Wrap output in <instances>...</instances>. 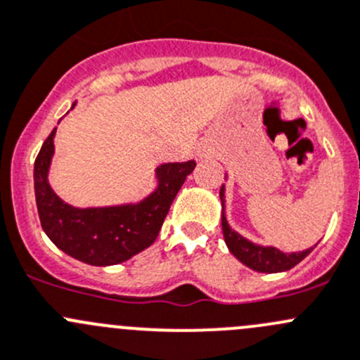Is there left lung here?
<instances>
[{
  "mask_svg": "<svg viewBox=\"0 0 360 360\" xmlns=\"http://www.w3.org/2000/svg\"><path fill=\"white\" fill-rule=\"evenodd\" d=\"M219 198H221V229H223V237H225V243L229 246L230 253L237 258V260L243 262L246 267L253 269L257 273H283L288 269L295 267L301 260H304L309 253L313 251V248H308L304 251H295V253H283L278 248L273 246H260V244H255L251 240L244 239L240 233H237L236 230L230 229L229 221L225 218V186H221L219 190Z\"/></svg>",
  "mask_w": 360,
  "mask_h": 360,
  "instance_id": "obj_1",
  "label": "left lung"
}]
</instances>
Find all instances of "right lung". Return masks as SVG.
<instances>
[{"label": "right lung", "mask_w": 360, "mask_h": 360, "mask_svg": "<svg viewBox=\"0 0 360 360\" xmlns=\"http://www.w3.org/2000/svg\"><path fill=\"white\" fill-rule=\"evenodd\" d=\"M54 135L56 128L34 160L33 174L38 216L49 239L70 257L98 267L121 264L151 246L177 191L197 163L190 160L160 165L158 186L137 204L80 209L63 202L49 184Z\"/></svg>", "instance_id": "obj_1"}]
</instances>
